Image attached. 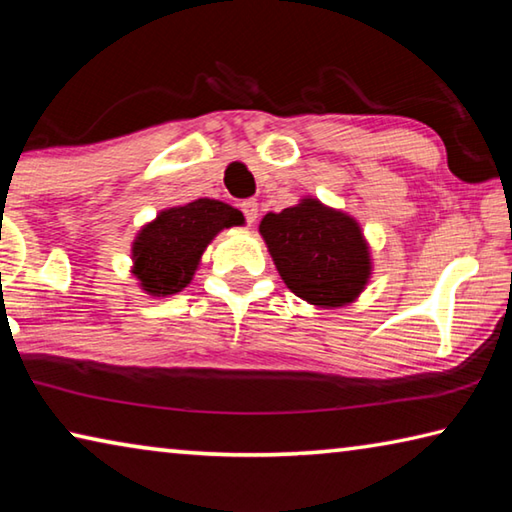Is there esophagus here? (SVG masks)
Returning a JSON list of instances; mask_svg holds the SVG:
<instances>
[{"instance_id": "1", "label": "esophagus", "mask_w": 512, "mask_h": 512, "mask_svg": "<svg viewBox=\"0 0 512 512\" xmlns=\"http://www.w3.org/2000/svg\"><path fill=\"white\" fill-rule=\"evenodd\" d=\"M241 207V212H244V216H246V223L248 225H253L255 221H257V201H253V198H246L244 203L239 205Z\"/></svg>"}]
</instances>
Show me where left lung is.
<instances>
[{
  "label": "left lung",
  "instance_id": "1",
  "mask_svg": "<svg viewBox=\"0 0 512 512\" xmlns=\"http://www.w3.org/2000/svg\"><path fill=\"white\" fill-rule=\"evenodd\" d=\"M259 232L287 287L318 307H341L359 296L370 259L359 225L314 198L266 214Z\"/></svg>",
  "mask_w": 512,
  "mask_h": 512
}]
</instances>
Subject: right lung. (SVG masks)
Instances as JSON below:
<instances>
[{
	"label": "right lung",
	"mask_w": 512,
	"mask_h": 512,
	"mask_svg": "<svg viewBox=\"0 0 512 512\" xmlns=\"http://www.w3.org/2000/svg\"><path fill=\"white\" fill-rule=\"evenodd\" d=\"M239 223H244L239 210L210 198L164 210L135 239L133 273L153 296L178 293L192 280L216 232Z\"/></svg>",
	"instance_id": "1"
}]
</instances>
